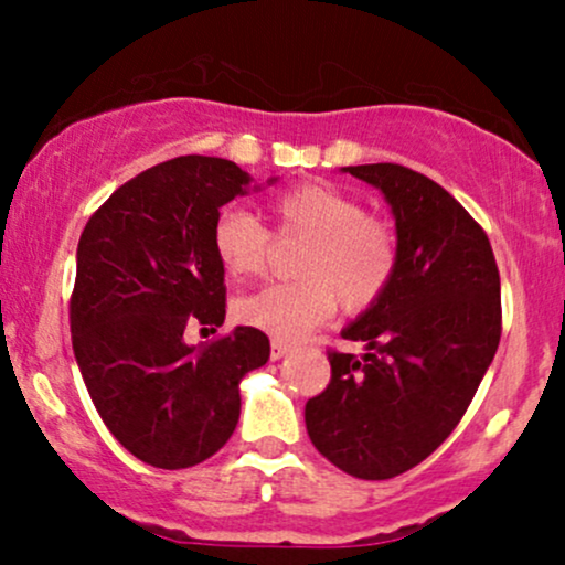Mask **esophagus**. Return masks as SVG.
Listing matches in <instances>:
<instances>
[{
  "instance_id": "1",
  "label": "esophagus",
  "mask_w": 565,
  "mask_h": 565,
  "mask_svg": "<svg viewBox=\"0 0 565 565\" xmlns=\"http://www.w3.org/2000/svg\"><path fill=\"white\" fill-rule=\"evenodd\" d=\"M289 350H291V348L287 345V342H278V340H274V342H270V359H274V361L284 359V355H287Z\"/></svg>"
}]
</instances>
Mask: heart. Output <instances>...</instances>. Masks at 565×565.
I'll use <instances>...</instances> for the list:
<instances>
[{
  "label": "heart",
  "mask_w": 565,
  "mask_h": 565,
  "mask_svg": "<svg viewBox=\"0 0 565 565\" xmlns=\"http://www.w3.org/2000/svg\"><path fill=\"white\" fill-rule=\"evenodd\" d=\"M270 212L278 238H305L291 265L300 281L242 297L233 308L238 321L278 340H300L332 316L334 302L361 313L385 295L398 260L395 236L359 199L313 180L276 196ZM212 252L231 278H252L268 268L274 244L260 220L228 204L212 223Z\"/></svg>",
  "instance_id": "obj_1"
}]
</instances>
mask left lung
<instances>
[{"instance_id":"8db88e82","label":"left lung","mask_w":565,"mask_h":565,"mask_svg":"<svg viewBox=\"0 0 565 565\" xmlns=\"http://www.w3.org/2000/svg\"><path fill=\"white\" fill-rule=\"evenodd\" d=\"M340 172L385 196L398 260L385 295L342 329L366 353H329L332 382L305 404V427L337 468L382 481L430 457L468 412L502 334L499 270L481 225L430 178Z\"/></svg>"}]
</instances>
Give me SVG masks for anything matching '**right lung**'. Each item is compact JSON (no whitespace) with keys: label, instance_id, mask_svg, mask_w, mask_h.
<instances>
[{"label":"right lung","instance_id":"add662e5","mask_svg":"<svg viewBox=\"0 0 565 565\" xmlns=\"http://www.w3.org/2000/svg\"><path fill=\"white\" fill-rule=\"evenodd\" d=\"M257 188L228 159L178 157L116 188L82 231L71 295L76 364L114 438L153 468H193L223 449L242 414L238 385L270 359L255 327L206 348L183 340L191 321H225L212 223L220 206Z\"/></svg>","mask_w":565,"mask_h":565}]
</instances>
